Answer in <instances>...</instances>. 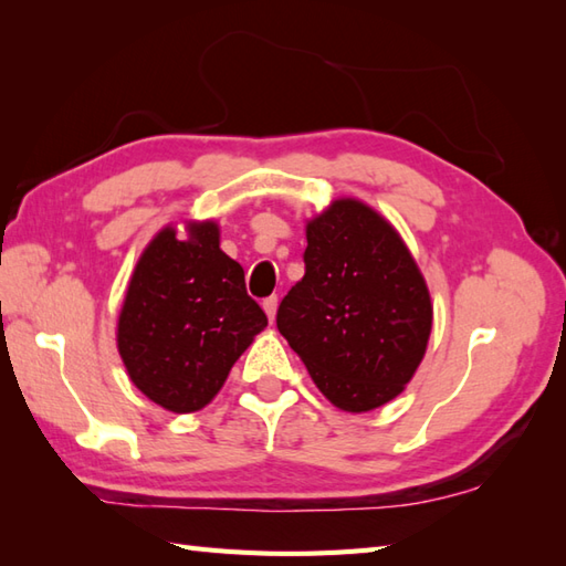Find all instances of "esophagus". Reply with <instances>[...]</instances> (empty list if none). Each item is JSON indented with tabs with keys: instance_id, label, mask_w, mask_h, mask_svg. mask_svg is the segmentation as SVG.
Masks as SVG:
<instances>
[{
	"instance_id": "obj_1",
	"label": "esophagus",
	"mask_w": 566,
	"mask_h": 566,
	"mask_svg": "<svg viewBox=\"0 0 566 566\" xmlns=\"http://www.w3.org/2000/svg\"><path fill=\"white\" fill-rule=\"evenodd\" d=\"M263 312H266L269 322H273L275 319V312H279V297L271 295V297L263 300Z\"/></svg>"
}]
</instances>
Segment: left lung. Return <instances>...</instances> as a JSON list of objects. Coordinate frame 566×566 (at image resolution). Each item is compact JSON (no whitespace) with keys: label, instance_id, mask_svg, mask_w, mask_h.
<instances>
[{"label":"left lung","instance_id":"obj_1","mask_svg":"<svg viewBox=\"0 0 566 566\" xmlns=\"http://www.w3.org/2000/svg\"><path fill=\"white\" fill-rule=\"evenodd\" d=\"M305 275L275 324L334 407L378 409L405 392L426 356L429 285L395 224L358 198H334L305 222Z\"/></svg>","mask_w":566,"mask_h":566}]
</instances>
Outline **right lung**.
Returning a JSON list of instances; mask_svg holds the SVG:
<instances>
[{"instance_id": "1", "label": "right lung", "mask_w": 566, "mask_h": 566, "mask_svg": "<svg viewBox=\"0 0 566 566\" xmlns=\"http://www.w3.org/2000/svg\"><path fill=\"white\" fill-rule=\"evenodd\" d=\"M161 228L137 259L116 326L125 373L171 413L210 405L232 366L266 329L244 269L220 249L218 220Z\"/></svg>"}]
</instances>
